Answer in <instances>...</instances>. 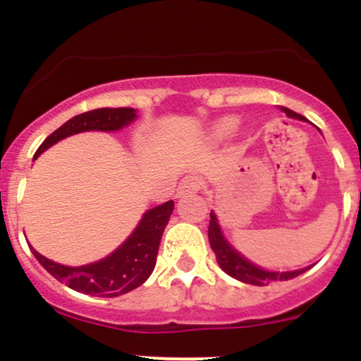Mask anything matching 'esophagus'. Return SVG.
<instances>
[{
    "instance_id": "esophagus-1",
    "label": "esophagus",
    "mask_w": 361,
    "mask_h": 361,
    "mask_svg": "<svg viewBox=\"0 0 361 361\" xmlns=\"http://www.w3.org/2000/svg\"><path fill=\"white\" fill-rule=\"evenodd\" d=\"M202 186H204L202 178L195 177V175H190V177L183 178V180L178 183L177 197H184V195H190V193H197V191L202 190Z\"/></svg>"
}]
</instances>
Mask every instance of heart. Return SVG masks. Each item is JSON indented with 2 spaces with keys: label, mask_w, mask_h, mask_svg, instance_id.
Wrapping results in <instances>:
<instances>
[{
  "label": "heart",
  "mask_w": 361,
  "mask_h": 361,
  "mask_svg": "<svg viewBox=\"0 0 361 361\" xmlns=\"http://www.w3.org/2000/svg\"><path fill=\"white\" fill-rule=\"evenodd\" d=\"M235 126H237V121L233 119V117H226V119H222L220 123H216L215 126V135L216 137H226L229 135V133L235 130Z\"/></svg>",
  "instance_id": "b5f03b06"
}]
</instances>
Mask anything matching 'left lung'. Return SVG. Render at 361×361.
Instances as JSON below:
<instances>
[{"label": "left lung", "instance_id": "left-lung-1", "mask_svg": "<svg viewBox=\"0 0 361 361\" xmlns=\"http://www.w3.org/2000/svg\"><path fill=\"white\" fill-rule=\"evenodd\" d=\"M282 110L286 111L289 117H295V119L302 121L305 119V117H302L300 114H296V111L288 110V108H282ZM208 237L209 245H212L213 253H215L219 266L222 267L229 276L240 280V282L244 283H251V286H267V283L275 282V280L295 279V276L302 275L304 271H307V267H305V269L288 271V273H271V271H264L260 269V267L253 266L251 262H247L244 257H240V255L224 240L222 233H220V226L219 222H216L215 213H212V220H209Z\"/></svg>", "mask_w": 361, "mask_h": 361}]
</instances>
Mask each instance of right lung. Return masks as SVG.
<instances>
[{
	"label": "right lung",
	"mask_w": 361,
	"mask_h": 361,
	"mask_svg": "<svg viewBox=\"0 0 361 361\" xmlns=\"http://www.w3.org/2000/svg\"><path fill=\"white\" fill-rule=\"evenodd\" d=\"M135 119L133 108H97V110L85 111L81 116L72 117L63 126L50 133L37 148L34 159L57 141L65 137L73 135L88 130L99 132H114ZM173 212V200L161 204L157 208L145 213L142 220L132 233V237L114 251L110 257L88 264L81 267H68L56 264L43 255L32 250L34 257L39 260L41 266L49 271L50 275L59 282L66 283L70 289L92 296H119L124 293L139 288L152 275L155 262H157V251L161 244V237L164 233L166 224Z\"/></svg>",
	"instance_id": "obj_1"
}]
</instances>
